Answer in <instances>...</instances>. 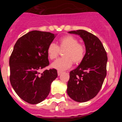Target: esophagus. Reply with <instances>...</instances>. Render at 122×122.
Listing matches in <instances>:
<instances>
[{
    "label": "esophagus",
    "instance_id": "34e87169",
    "mask_svg": "<svg viewBox=\"0 0 122 122\" xmlns=\"http://www.w3.org/2000/svg\"><path fill=\"white\" fill-rule=\"evenodd\" d=\"M62 71H57V74H58V76H60V74H62Z\"/></svg>",
    "mask_w": 122,
    "mask_h": 122
}]
</instances>
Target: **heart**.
I'll use <instances>...</instances> for the list:
<instances>
[{
  "instance_id": "b5f03b06",
  "label": "heart",
  "mask_w": 122,
  "mask_h": 122,
  "mask_svg": "<svg viewBox=\"0 0 122 122\" xmlns=\"http://www.w3.org/2000/svg\"><path fill=\"white\" fill-rule=\"evenodd\" d=\"M59 46L51 43L47 49V54L51 60L56 59L60 53V49H66L63 53V58L56 60L52 63V67L59 71L67 70L73 63L77 64L82 62L86 54V48L82 45L79 44L76 38L66 35L59 40Z\"/></svg>"
}]
</instances>
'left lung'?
<instances>
[{"label":"left lung","instance_id":"1","mask_svg":"<svg viewBox=\"0 0 122 122\" xmlns=\"http://www.w3.org/2000/svg\"><path fill=\"white\" fill-rule=\"evenodd\" d=\"M81 36L86 54L76 69L70 73L67 93L72 100L83 103L93 98L101 89L106 76L107 54L98 37L84 30L68 32Z\"/></svg>","mask_w":122,"mask_h":122}]
</instances>
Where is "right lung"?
Masks as SVG:
<instances>
[{
  "label": "right lung",
  "mask_w": 122,
  "mask_h": 122,
  "mask_svg": "<svg viewBox=\"0 0 122 122\" xmlns=\"http://www.w3.org/2000/svg\"><path fill=\"white\" fill-rule=\"evenodd\" d=\"M50 32L33 30L19 38L10 57L11 85L19 97L32 104L40 103L57 77L56 69L40 70L49 64L47 49L56 37Z\"/></svg>",
  "instance_id": "1"
}]
</instances>
